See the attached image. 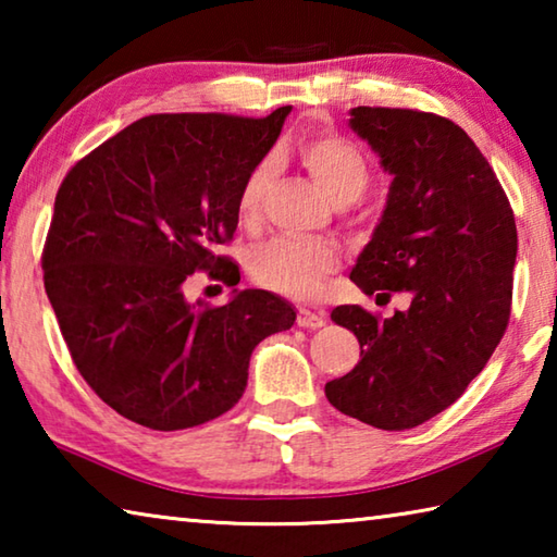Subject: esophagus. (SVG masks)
I'll use <instances>...</instances> for the list:
<instances>
[{
    "label": "esophagus",
    "mask_w": 557,
    "mask_h": 557,
    "mask_svg": "<svg viewBox=\"0 0 557 557\" xmlns=\"http://www.w3.org/2000/svg\"><path fill=\"white\" fill-rule=\"evenodd\" d=\"M324 322H326L324 312H312V309H299L297 312V324L301 329H319L324 326Z\"/></svg>",
    "instance_id": "1"
}]
</instances>
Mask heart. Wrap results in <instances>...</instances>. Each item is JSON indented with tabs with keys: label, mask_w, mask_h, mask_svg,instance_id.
I'll use <instances>...</instances> for the list:
<instances>
[{
	"label": "heart",
	"mask_w": 557,
	"mask_h": 557,
	"mask_svg": "<svg viewBox=\"0 0 557 557\" xmlns=\"http://www.w3.org/2000/svg\"><path fill=\"white\" fill-rule=\"evenodd\" d=\"M299 164L312 174L319 188L334 203H351L369 186V164L358 147L332 132H305L292 143ZM272 178V159H260L243 178L235 211L245 228H256L262 219V201ZM338 268V250L326 240L282 238L252 252L248 272L256 285L289 297H312L322 280Z\"/></svg>",
	"instance_id": "heart-1"
}]
</instances>
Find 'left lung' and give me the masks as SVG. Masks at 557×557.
I'll list each match as a JSON object with an SVG mask.
<instances>
[{"mask_svg": "<svg viewBox=\"0 0 557 557\" xmlns=\"http://www.w3.org/2000/svg\"><path fill=\"white\" fill-rule=\"evenodd\" d=\"M351 127L393 174L388 203L351 270L366 295L410 292L388 319L342 305L361 361L329 403L379 430L447 410L492 358L511 317L516 221L492 164L455 122L408 108H354Z\"/></svg>", "mask_w": 557, "mask_h": 557, "instance_id": "1", "label": "left lung"}]
</instances>
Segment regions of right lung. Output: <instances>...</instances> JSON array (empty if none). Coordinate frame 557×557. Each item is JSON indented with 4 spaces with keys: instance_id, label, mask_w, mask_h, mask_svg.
Returning a JSON list of instances; mask_svg holds the SVG:
<instances>
[{
    "instance_id": "right-lung-1",
    "label": "right lung",
    "mask_w": 557,
    "mask_h": 557,
    "mask_svg": "<svg viewBox=\"0 0 557 557\" xmlns=\"http://www.w3.org/2000/svg\"><path fill=\"white\" fill-rule=\"evenodd\" d=\"M289 110L147 115L61 182L44 287L75 369L122 418L162 432L219 418L248 385L252 348L295 324V309L265 289L223 307L184 297L194 272L240 282L221 245L238 225L243 178Z\"/></svg>"
}]
</instances>
